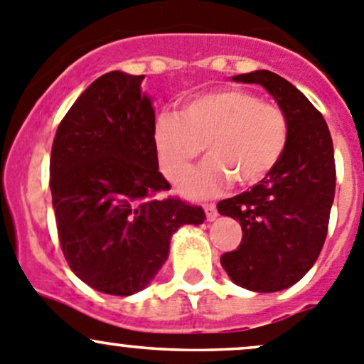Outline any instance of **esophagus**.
<instances>
[{
	"mask_svg": "<svg viewBox=\"0 0 364 364\" xmlns=\"http://www.w3.org/2000/svg\"><path fill=\"white\" fill-rule=\"evenodd\" d=\"M205 213H207V220L208 223H212V220H215L217 219V215H219V213H217V208H215V205H205Z\"/></svg>",
	"mask_w": 364,
	"mask_h": 364,
	"instance_id": "esophagus-1",
	"label": "esophagus"
}]
</instances>
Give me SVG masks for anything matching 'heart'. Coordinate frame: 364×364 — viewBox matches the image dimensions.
<instances>
[{"label": "heart", "mask_w": 364, "mask_h": 364, "mask_svg": "<svg viewBox=\"0 0 364 364\" xmlns=\"http://www.w3.org/2000/svg\"><path fill=\"white\" fill-rule=\"evenodd\" d=\"M289 126L277 105L243 89H219L182 105L181 115L161 112L152 126V144L161 171L175 181L207 145L210 157L178 182L187 198L219 194L231 181L261 182L286 151Z\"/></svg>", "instance_id": "obj_1"}]
</instances>
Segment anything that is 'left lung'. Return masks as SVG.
<instances>
[{
    "label": "left lung",
    "mask_w": 364,
    "mask_h": 364,
    "mask_svg": "<svg viewBox=\"0 0 364 364\" xmlns=\"http://www.w3.org/2000/svg\"><path fill=\"white\" fill-rule=\"evenodd\" d=\"M263 85L289 126L286 151L257 186L219 201L220 215L242 226V243L220 256L230 279L254 293L301 280L319 257L335 200V152L321 112L291 82L268 70L231 77Z\"/></svg>",
    "instance_id": "1"
}]
</instances>
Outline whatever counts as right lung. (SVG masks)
<instances>
[{
  "instance_id": "obj_1",
  "label": "right lung",
  "mask_w": 364,
  "mask_h": 364,
  "mask_svg": "<svg viewBox=\"0 0 364 364\" xmlns=\"http://www.w3.org/2000/svg\"><path fill=\"white\" fill-rule=\"evenodd\" d=\"M145 75L96 78L55 131L50 193L61 249L71 272L105 294L145 289L166 263L171 237L205 212L170 189L152 144L156 114L141 91Z\"/></svg>"
}]
</instances>
